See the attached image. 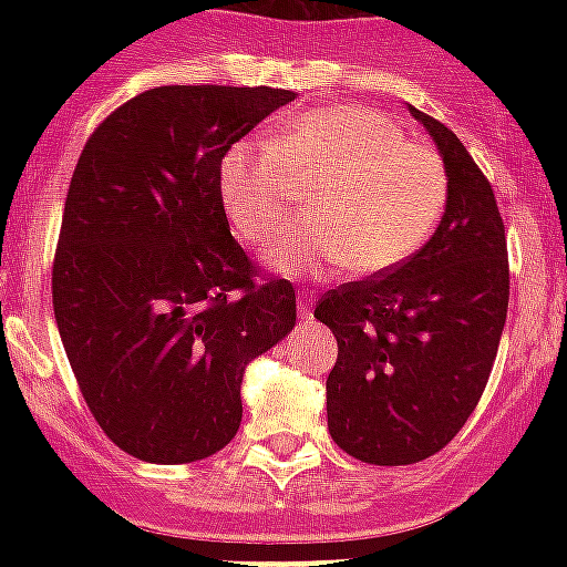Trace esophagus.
<instances>
[{
	"label": "esophagus",
	"mask_w": 567,
	"mask_h": 567,
	"mask_svg": "<svg viewBox=\"0 0 567 567\" xmlns=\"http://www.w3.org/2000/svg\"><path fill=\"white\" fill-rule=\"evenodd\" d=\"M311 309H315V300H311V293L302 291L297 297V315H300V320H311Z\"/></svg>",
	"instance_id": "1"
}]
</instances>
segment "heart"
<instances>
[{"instance_id":"b5f03b06","label":"heart","mask_w":567,"mask_h":567,"mask_svg":"<svg viewBox=\"0 0 567 567\" xmlns=\"http://www.w3.org/2000/svg\"><path fill=\"white\" fill-rule=\"evenodd\" d=\"M309 217L285 226L265 249L267 265L291 276L350 265L379 276L403 265L430 238L447 199L439 153L403 141L394 120L371 109H315L270 144H235L223 158L220 196L238 238L261 244L285 220L297 185H315Z\"/></svg>"}]
</instances>
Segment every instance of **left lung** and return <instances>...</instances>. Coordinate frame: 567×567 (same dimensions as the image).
Wrapping results in <instances>:
<instances>
[{
  "label": "left lung",
  "mask_w": 567,
  "mask_h": 567,
  "mask_svg": "<svg viewBox=\"0 0 567 567\" xmlns=\"http://www.w3.org/2000/svg\"><path fill=\"white\" fill-rule=\"evenodd\" d=\"M439 146L447 208L439 229L388 274L320 297L338 362L329 432L368 465H414L447 447L480 403L509 309V252L492 182L462 141L412 109Z\"/></svg>",
  "instance_id": "obj_1"
}]
</instances>
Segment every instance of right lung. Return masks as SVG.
Masks as SVG:
<instances>
[{
  "label": "right lung",
  "instance_id": "right-lung-1",
  "mask_svg": "<svg viewBox=\"0 0 567 567\" xmlns=\"http://www.w3.org/2000/svg\"><path fill=\"white\" fill-rule=\"evenodd\" d=\"M291 100L164 84L111 111L79 155L52 265L58 332L102 432L141 462L226 447L247 364L297 323L293 285L256 279L220 196L223 155Z\"/></svg>",
  "mask_w": 567,
  "mask_h": 567
}]
</instances>
